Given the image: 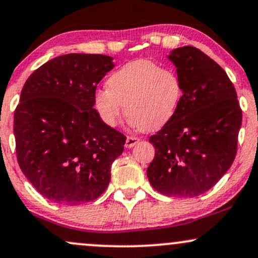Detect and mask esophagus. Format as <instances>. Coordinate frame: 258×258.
Wrapping results in <instances>:
<instances>
[{
    "instance_id": "1",
    "label": "esophagus",
    "mask_w": 258,
    "mask_h": 258,
    "mask_svg": "<svg viewBox=\"0 0 258 258\" xmlns=\"http://www.w3.org/2000/svg\"><path fill=\"white\" fill-rule=\"evenodd\" d=\"M138 142H139V138L133 137V136H130V137L126 138L125 147H126V148H132V147H135L136 144L138 143Z\"/></svg>"
}]
</instances>
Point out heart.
<instances>
[{"label":"heart","mask_w":258,"mask_h":258,"mask_svg":"<svg viewBox=\"0 0 258 258\" xmlns=\"http://www.w3.org/2000/svg\"><path fill=\"white\" fill-rule=\"evenodd\" d=\"M106 85L108 90L96 91L93 103L109 127L119 125L125 106L131 126L146 131L160 128L172 119L183 94L178 74L147 59L122 65Z\"/></svg>","instance_id":"obj_1"}]
</instances>
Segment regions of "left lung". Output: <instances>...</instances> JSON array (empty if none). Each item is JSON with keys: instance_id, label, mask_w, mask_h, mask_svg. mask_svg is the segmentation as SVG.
Listing matches in <instances>:
<instances>
[{"instance_id": "8db88e82", "label": "left lung", "mask_w": 258, "mask_h": 258, "mask_svg": "<svg viewBox=\"0 0 258 258\" xmlns=\"http://www.w3.org/2000/svg\"><path fill=\"white\" fill-rule=\"evenodd\" d=\"M167 59L176 68L183 94L172 119L149 138L155 156L147 176L159 193L194 198L232 166L241 109L226 72L200 49L179 47Z\"/></svg>"}]
</instances>
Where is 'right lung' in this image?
Instances as JSON below:
<instances>
[{
	"mask_svg": "<svg viewBox=\"0 0 258 258\" xmlns=\"http://www.w3.org/2000/svg\"><path fill=\"white\" fill-rule=\"evenodd\" d=\"M114 67L109 55L70 53L41 65L23 87L14 111L18 164L53 203L93 201L110 182L126 137L103 122L93 97Z\"/></svg>",
	"mask_w": 258,
	"mask_h": 258,
	"instance_id": "1",
	"label": "right lung"
}]
</instances>
